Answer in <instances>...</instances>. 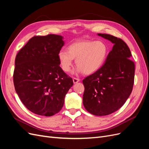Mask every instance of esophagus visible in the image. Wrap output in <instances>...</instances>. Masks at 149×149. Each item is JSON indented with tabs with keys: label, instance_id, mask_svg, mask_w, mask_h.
I'll return each mask as SVG.
<instances>
[{
	"label": "esophagus",
	"instance_id": "obj_1",
	"mask_svg": "<svg viewBox=\"0 0 149 149\" xmlns=\"http://www.w3.org/2000/svg\"><path fill=\"white\" fill-rule=\"evenodd\" d=\"M73 81L75 84V83H77L78 82L80 81V79H78V78H73Z\"/></svg>",
	"mask_w": 149,
	"mask_h": 149
}]
</instances>
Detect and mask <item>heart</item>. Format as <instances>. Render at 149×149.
I'll list each match as a JSON object with an SVG mask.
<instances>
[{
    "instance_id": "1",
    "label": "heart",
    "mask_w": 149,
    "mask_h": 149,
    "mask_svg": "<svg viewBox=\"0 0 149 149\" xmlns=\"http://www.w3.org/2000/svg\"><path fill=\"white\" fill-rule=\"evenodd\" d=\"M68 51L60 50L58 57L60 66L64 71H71L76 59L77 71L86 74H92L101 68L108 55V47L102 41L78 42L68 47Z\"/></svg>"
}]
</instances>
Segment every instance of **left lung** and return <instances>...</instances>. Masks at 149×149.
I'll return each instance as SVG.
<instances>
[{
    "instance_id": "1",
    "label": "left lung",
    "mask_w": 149,
    "mask_h": 149,
    "mask_svg": "<svg viewBox=\"0 0 149 149\" xmlns=\"http://www.w3.org/2000/svg\"><path fill=\"white\" fill-rule=\"evenodd\" d=\"M99 36L114 43L101 68L83 80V105L89 113L106 116L123 106L132 91L135 65L131 53L121 38L109 34Z\"/></svg>"
}]
</instances>
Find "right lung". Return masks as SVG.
I'll return each instance as SVG.
<instances>
[{"instance_id":"obj_1","label":"right lung","mask_w":149,"mask_h":149,"mask_svg":"<svg viewBox=\"0 0 149 149\" xmlns=\"http://www.w3.org/2000/svg\"><path fill=\"white\" fill-rule=\"evenodd\" d=\"M60 35L34 36L18 52L13 79L15 91L27 109L52 116L63 106L73 79L60 66L58 54L63 46Z\"/></svg>"}]
</instances>
